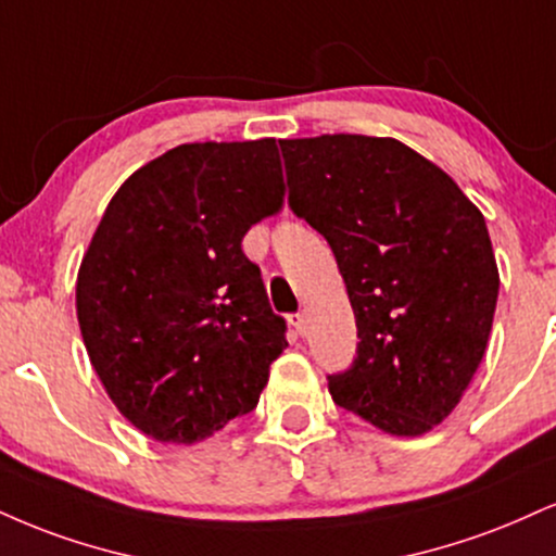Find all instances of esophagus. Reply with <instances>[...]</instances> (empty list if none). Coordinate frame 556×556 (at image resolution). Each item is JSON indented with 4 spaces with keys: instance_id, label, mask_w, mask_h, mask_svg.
Returning <instances> with one entry per match:
<instances>
[{
    "instance_id": "esophagus-1",
    "label": "esophagus",
    "mask_w": 556,
    "mask_h": 556,
    "mask_svg": "<svg viewBox=\"0 0 556 556\" xmlns=\"http://www.w3.org/2000/svg\"><path fill=\"white\" fill-rule=\"evenodd\" d=\"M290 326H292V329H295V333H300V337H303L305 329H307L305 313H292V316H290Z\"/></svg>"
}]
</instances>
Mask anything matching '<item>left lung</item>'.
I'll return each mask as SVG.
<instances>
[{"label": "left lung", "instance_id": "1", "mask_svg": "<svg viewBox=\"0 0 556 556\" xmlns=\"http://www.w3.org/2000/svg\"><path fill=\"white\" fill-rule=\"evenodd\" d=\"M287 204L329 240L357 354L329 376L339 406L391 434L456 409L484 357L500 274L481 212L399 139H282Z\"/></svg>", "mask_w": 556, "mask_h": 556}]
</instances>
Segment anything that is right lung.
<instances>
[{
    "label": "right lung",
    "mask_w": 556,
    "mask_h": 556,
    "mask_svg": "<svg viewBox=\"0 0 556 556\" xmlns=\"http://www.w3.org/2000/svg\"><path fill=\"white\" fill-rule=\"evenodd\" d=\"M274 139L180 144L126 180L77 277L87 354L118 412L197 443L256 409L287 346L240 243L282 206Z\"/></svg>",
    "instance_id": "obj_1"
}]
</instances>
